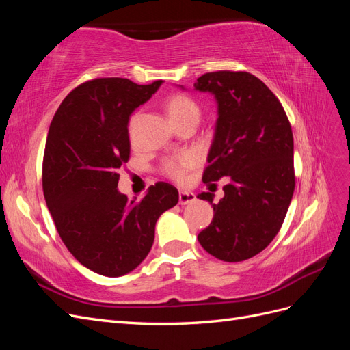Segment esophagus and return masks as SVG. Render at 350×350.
<instances>
[{"instance_id":"obj_1","label":"esophagus","mask_w":350,"mask_h":350,"mask_svg":"<svg viewBox=\"0 0 350 350\" xmlns=\"http://www.w3.org/2000/svg\"><path fill=\"white\" fill-rule=\"evenodd\" d=\"M178 198H179V204L185 206V204H189V203H193V201H196V194L191 191H179Z\"/></svg>"}]
</instances>
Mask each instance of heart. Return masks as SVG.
Here are the masks:
<instances>
[{"mask_svg": "<svg viewBox=\"0 0 350 350\" xmlns=\"http://www.w3.org/2000/svg\"><path fill=\"white\" fill-rule=\"evenodd\" d=\"M165 108H166L169 120L172 121L174 125L184 120L191 118V116L200 115L198 105L191 98H188L187 94H183V93L171 94V96L166 99ZM131 129H133V120L130 122V130ZM194 165H196V156L184 154L178 159H167V161H165L162 165V171L169 178L181 181V179H184L188 169H191Z\"/></svg>", "mask_w": 350, "mask_h": 350, "instance_id": "1", "label": "heart"}]
</instances>
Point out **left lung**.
Instances as JSON below:
<instances>
[{"label":"left lung","instance_id":"1","mask_svg":"<svg viewBox=\"0 0 350 350\" xmlns=\"http://www.w3.org/2000/svg\"><path fill=\"white\" fill-rule=\"evenodd\" d=\"M194 89L211 93L217 103L203 181L229 178L217 204L211 193L197 196L215 211L197 238L221 261L248 260L278 235L288 213L295 189L291 124L279 99L250 72H206Z\"/></svg>","mask_w":350,"mask_h":350}]
</instances>
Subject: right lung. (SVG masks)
Returning a JSON list of instances; mask_svg holds the SVG:
<instances>
[{"instance_id": "obj_1", "label": "right lung", "mask_w": 350, "mask_h": 350, "mask_svg": "<svg viewBox=\"0 0 350 350\" xmlns=\"http://www.w3.org/2000/svg\"><path fill=\"white\" fill-rule=\"evenodd\" d=\"M163 81L94 79L62 100L51 122L42 185L58 234L84 267L108 278L147 257L156 221L176 206L178 189L157 183L137 201L120 193L118 169L130 159L129 121Z\"/></svg>"}]
</instances>
